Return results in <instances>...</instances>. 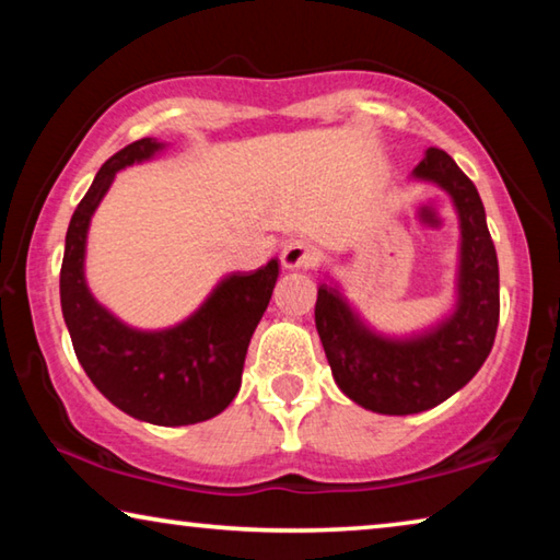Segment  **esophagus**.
<instances>
[{"label": "esophagus", "instance_id": "1", "mask_svg": "<svg viewBox=\"0 0 560 560\" xmlns=\"http://www.w3.org/2000/svg\"><path fill=\"white\" fill-rule=\"evenodd\" d=\"M316 261V248L312 244L301 242V238H291L281 248V264L287 269H306Z\"/></svg>", "mask_w": 560, "mask_h": 560}]
</instances>
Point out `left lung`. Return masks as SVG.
I'll use <instances>...</instances> for the list:
<instances>
[{
	"instance_id": "8db88e82",
	"label": "left lung",
	"mask_w": 560,
	"mask_h": 560,
	"mask_svg": "<svg viewBox=\"0 0 560 560\" xmlns=\"http://www.w3.org/2000/svg\"><path fill=\"white\" fill-rule=\"evenodd\" d=\"M413 176L439 184L460 219L458 308L436 331L392 341L363 326L339 291L322 283L316 331L341 392L376 413L406 416L439 406L483 366L499 328V259L474 182L443 149L429 147Z\"/></svg>"
}]
</instances>
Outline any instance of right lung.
<instances>
[{
    "mask_svg": "<svg viewBox=\"0 0 560 560\" xmlns=\"http://www.w3.org/2000/svg\"><path fill=\"white\" fill-rule=\"evenodd\" d=\"M162 147L139 139L96 172L69 221L59 296L77 359L114 406L139 421L189 425L221 413L238 394L248 341L269 306L279 261L226 277L197 314L166 331H137L96 304L84 283L89 219L119 168Z\"/></svg>",
    "mask_w": 560,
    "mask_h": 560,
    "instance_id": "1",
    "label": "right lung"
}]
</instances>
